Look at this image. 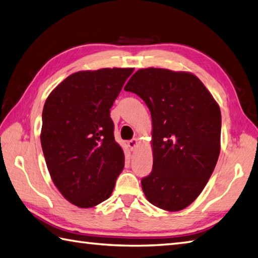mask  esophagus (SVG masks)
Here are the masks:
<instances>
[{"label": "esophagus", "mask_w": 258, "mask_h": 258, "mask_svg": "<svg viewBox=\"0 0 258 258\" xmlns=\"http://www.w3.org/2000/svg\"><path fill=\"white\" fill-rule=\"evenodd\" d=\"M138 146V139H131L128 142V147L131 149V150H135L136 148H137Z\"/></svg>", "instance_id": "obj_1"}]
</instances>
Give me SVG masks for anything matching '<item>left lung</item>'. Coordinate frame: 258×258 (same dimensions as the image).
<instances>
[{"instance_id":"left-lung-1","label":"left lung","mask_w":258,"mask_h":258,"mask_svg":"<svg viewBox=\"0 0 258 258\" xmlns=\"http://www.w3.org/2000/svg\"><path fill=\"white\" fill-rule=\"evenodd\" d=\"M124 90L140 96L153 120V169L142 179L147 200L179 211L205 188L220 154L221 113L196 75L139 70Z\"/></svg>"}]
</instances>
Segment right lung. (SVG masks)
I'll list each match as a JSON object with an SVG mask.
<instances>
[{
  "label": "right lung",
  "mask_w": 258,
  "mask_h": 258,
  "mask_svg": "<svg viewBox=\"0 0 258 258\" xmlns=\"http://www.w3.org/2000/svg\"><path fill=\"white\" fill-rule=\"evenodd\" d=\"M134 69L82 71L65 79L42 110L41 147L67 201L92 208L109 199L124 167L110 109Z\"/></svg>",
  "instance_id": "obj_1"
}]
</instances>
